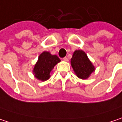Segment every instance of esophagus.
I'll return each mask as SVG.
<instances>
[{"instance_id": "34e87169", "label": "esophagus", "mask_w": 122, "mask_h": 122, "mask_svg": "<svg viewBox=\"0 0 122 122\" xmlns=\"http://www.w3.org/2000/svg\"><path fill=\"white\" fill-rule=\"evenodd\" d=\"M63 60H65V61H68V58H67L66 57H63Z\"/></svg>"}]
</instances>
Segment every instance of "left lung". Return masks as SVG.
<instances>
[{
	"label": "left lung",
	"mask_w": 122,
	"mask_h": 122,
	"mask_svg": "<svg viewBox=\"0 0 122 122\" xmlns=\"http://www.w3.org/2000/svg\"><path fill=\"white\" fill-rule=\"evenodd\" d=\"M71 66L77 76L81 79L87 78L94 71V67L88 59L86 53L81 51H76L71 59Z\"/></svg>",
	"instance_id": "left-lung-1"
}]
</instances>
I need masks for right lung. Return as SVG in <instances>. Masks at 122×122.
Listing matches in <instances>:
<instances>
[{
	"instance_id": "obj_1",
	"label": "right lung",
	"mask_w": 122,
	"mask_h": 122,
	"mask_svg": "<svg viewBox=\"0 0 122 122\" xmlns=\"http://www.w3.org/2000/svg\"><path fill=\"white\" fill-rule=\"evenodd\" d=\"M60 60L58 57L51 55L48 52H43L39 57L37 64L35 65L33 72L35 76L42 81H46L50 78V72Z\"/></svg>"
}]
</instances>
